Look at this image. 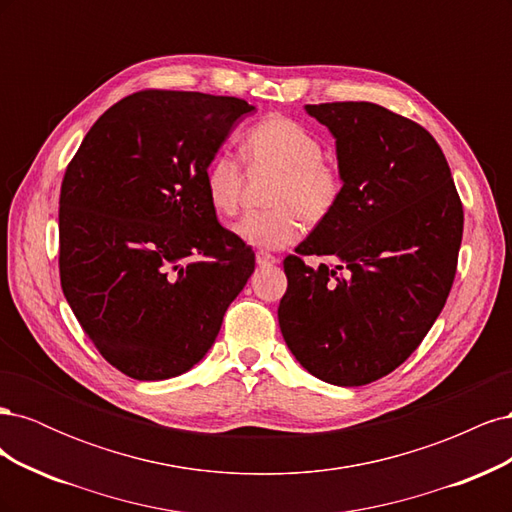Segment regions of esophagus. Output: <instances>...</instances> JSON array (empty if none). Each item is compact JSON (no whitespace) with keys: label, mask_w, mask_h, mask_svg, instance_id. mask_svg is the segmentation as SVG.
Listing matches in <instances>:
<instances>
[{"label":"esophagus","mask_w":512,"mask_h":512,"mask_svg":"<svg viewBox=\"0 0 512 512\" xmlns=\"http://www.w3.org/2000/svg\"><path fill=\"white\" fill-rule=\"evenodd\" d=\"M277 258L273 254L267 252H256V265L258 267H267V265H275Z\"/></svg>","instance_id":"1"}]
</instances>
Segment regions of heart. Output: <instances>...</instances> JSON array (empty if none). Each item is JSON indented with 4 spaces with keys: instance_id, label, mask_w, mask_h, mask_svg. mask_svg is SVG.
<instances>
[{
    "instance_id": "1",
    "label": "heart",
    "mask_w": 512,
    "mask_h": 512,
    "mask_svg": "<svg viewBox=\"0 0 512 512\" xmlns=\"http://www.w3.org/2000/svg\"><path fill=\"white\" fill-rule=\"evenodd\" d=\"M324 145L316 132L286 115H269L245 132L243 156L254 168L277 170L269 196L273 209L245 213L235 235L258 250H282L301 237L303 220L320 224L344 196V173L322 156ZM243 168L222 151L207 162L203 190L213 213L235 215L239 209Z\"/></svg>"
}]
</instances>
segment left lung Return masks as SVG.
I'll return each mask as SVG.
<instances>
[{
  "label": "left lung",
  "instance_id": "8db88e82",
  "mask_svg": "<svg viewBox=\"0 0 512 512\" xmlns=\"http://www.w3.org/2000/svg\"><path fill=\"white\" fill-rule=\"evenodd\" d=\"M335 136L344 196L286 256L277 309L309 374L363 386L423 342L451 292L463 207L440 145L423 126L371 102L307 104ZM303 255L328 260L318 270Z\"/></svg>",
  "mask_w": 512,
  "mask_h": 512
}]
</instances>
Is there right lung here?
<instances>
[{
    "instance_id": "obj_1",
    "label": "right lung",
    "mask_w": 512,
    "mask_h": 512,
    "mask_svg": "<svg viewBox=\"0 0 512 512\" xmlns=\"http://www.w3.org/2000/svg\"><path fill=\"white\" fill-rule=\"evenodd\" d=\"M254 106L145 89L91 126L59 194V277L104 359L134 380L192 369L254 273L207 203L203 173Z\"/></svg>"
}]
</instances>
